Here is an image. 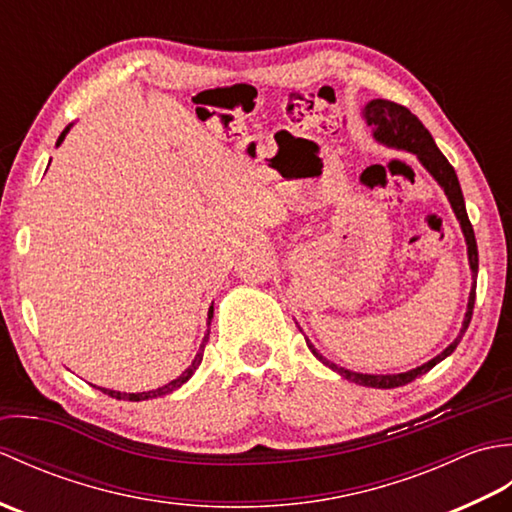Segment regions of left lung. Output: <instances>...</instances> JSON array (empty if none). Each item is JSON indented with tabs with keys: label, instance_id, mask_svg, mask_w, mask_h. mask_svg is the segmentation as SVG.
I'll use <instances>...</instances> for the list:
<instances>
[{
	"label": "left lung",
	"instance_id": "1",
	"mask_svg": "<svg viewBox=\"0 0 512 512\" xmlns=\"http://www.w3.org/2000/svg\"><path fill=\"white\" fill-rule=\"evenodd\" d=\"M363 116L367 125L374 127V136L380 143H385L389 147H398V149H407L411 154H416L420 158V162L427 171L431 173L433 178L438 180L440 187L447 193V198L453 206L455 215H458L460 226H462V233L466 237V246H469V264L473 270V277L477 275V242H475V233H473V226L469 215H466V206H464V195L460 189V182L458 176H455V169L449 165V160L442 156V151L433 143L431 134L424 129V125L418 121L416 114H411L405 105H398L394 101H385V99H376V101H369L363 110ZM473 306H475V284L471 288V297H469V308H466V317H464V325L460 330V336L455 339L447 350H444L440 356L431 358L429 363H424L416 369H411V372L405 374H389V376H374V374H356L350 372V369L334 365L330 361H325V358L314 350V345L308 343L310 352L319 358L321 363H325L328 367H332L334 372H339L343 378L352 380V383L358 385H365V387H376V389H394V387H402L411 383V380H416L418 376L427 374L429 369L436 367L440 361H444L455 347H458L462 334L466 332L473 317Z\"/></svg>",
	"mask_w": 512,
	"mask_h": 512
}]
</instances>
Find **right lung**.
Listing matches in <instances>:
<instances>
[{"label":"right lung","instance_id":"1","mask_svg":"<svg viewBox=\"0 0 512 512\" xmlns=\"http://www.w3.org/2000/svg\"><path fill=\"white\" fill-rule=\"evenodd\" d=\"M68 129H70V127H65V129H63L61 136H59V140H57V145H61V143H63V138H65V134H68ZM211 319H213V306H211V310H209V323H206V325H211ZM206 341H209V330H206V336H204V341H202V345H200V352L195 354V358H193V363L189 365V369H184V372H182L176 380H171L169 385H162V387H158V389H154V391H140V394H125V391H112V389H103V387H99V389L103 391V394L112 396V398H116V400H132V402H138V400H149V398H158V396H167V394H171V391H176L178 387H182L184 383H187V380L193 376L195 369L200 367V363H202V356H204Z\"/></svg>","mask_w":512,"mask_h":512}]
</instances>
